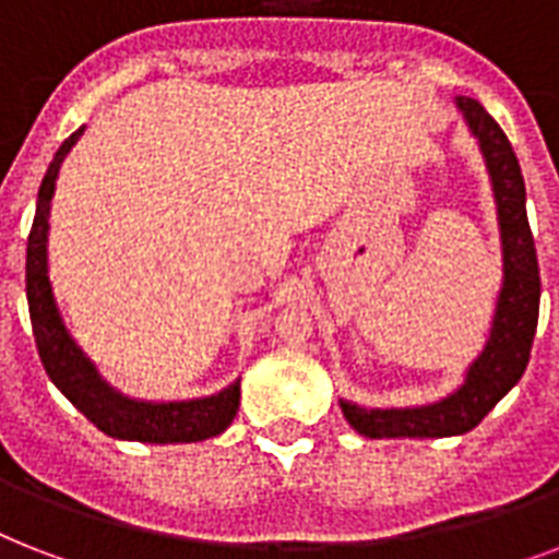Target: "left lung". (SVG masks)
Here are the masks:
<instances>
[{
  "mask_svg": "<svg viewBox=\"0 0 559 559\" xmlns=\"http://www.w3.org/2000/svg\"><path fill=\"white\" fill-rule=\"evenodd\" d=\"M455 107L476 135L493 186L499 240H502V289L481 354L464 371V382L447 397L403 408H366L340 397V408L366 438H452L476 429L490 408L522 380L539 316V266L525 211V179L508 135L476 98H455Z\"/></svg>",
  "mask_w": 559,
  "mask_h": 559,
  "instance_id": "8db88e82",
  "label": "left lung"
}]
</instances>
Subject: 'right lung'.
Masks as SVG:
<instances>
[{"instance_id":"right-lung-1","label":"right lung","mask_w":559,"mask_h":559,"mask_svg":"<svg viewBox=\"0 0 559 559\" xmlns=\"http://www.w3.org/2000/svg\"><path fill=\"white\" fill-rule=\"evenodd\" d=\"M86 127L74 130L55 159L48 165L43 186L37 193V214L28 235L25 254V293H28V313L34 324L39 359L48 380L63 391V397L78 412L90 417L100 432L118 441L142 443H193L226 432L240 406V380L228 382L217 394L193 400H139L118 391L98 366L86 357V350L74 342L57 307L51 278H48V217H51V197L60 177V165L69 156Z\"/></svg>"}]
</instances>
